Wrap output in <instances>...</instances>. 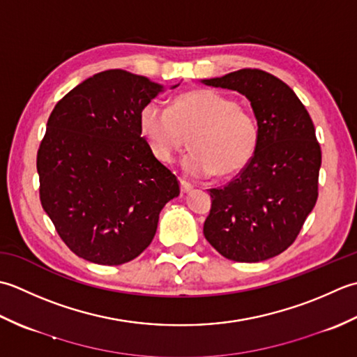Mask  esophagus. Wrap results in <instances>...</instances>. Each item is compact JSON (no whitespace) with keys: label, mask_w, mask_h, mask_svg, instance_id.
Wrapping results in <instances>:
<instances>
[{"label":"esophagus","mask_w":357,"mask_h":357,"mask_svg":"<svg viewBox=\"0 0 357 357\" xmlns=\"http://www.w3.org/2000/svg\"><path fill=\"white\" fill-rule=\"evenodd\" d=\"M180 189H181V192H189L192 189V185L189 183V181L180 178Z\"/></svg>","instance_id":"34e87169"}]
</instances>
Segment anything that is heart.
<instances>
[{
    "label": "heart",
    "instance_id": "heart-1",
    "mask_svg": "<svg viewBox=\"0 0 357 357\" xmlns=\"http://www.w3.org/2000/svg\"><path fill=\"white\" fill-rule=\"evenodd\" d=\"M138 126L163 163L174 162L189 135L192 151L181 166L192 177L234 176L251 162L259 143L256 117L236 100L205 89L176 97L169 109L149 101L138 115Z\"/></svg>",
    "mask_w": 357,
    "mask_h": 357
}]
</instances>
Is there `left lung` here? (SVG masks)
I'll return each instance as SVG.
<instances>
[{"label": "left lung", "instance_id": "left-lung-1", "mask_svg": "<svg viewBox=\"0 0 357 357\" xmlns=\"http://www.w3.org/2000/svg\"><path fill=\"white\" fill-rule=\"evenodd\" d=\"M203 84L250 100L259 125L251 162L227 186L209 189L203 234L223 257L261 261L285 251L317 200L321 146L294 91L260 69H240Z\"/></svg>", "mask_w": 357, "mask_h": 357}]
</instances>
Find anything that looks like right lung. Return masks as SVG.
<instances>
[{
    "label": "right lung",
    "instance_id": "obj_1",
    "mask_svg": "<svg viewBox=\"0 0 357 357\" xmlns=\"http://www.w3.org/2000/svg\"><path fill=\"white\" fill-rule=\"evenodd\" d=\"M162 91L146 77L111 69L75 86L50 114L36 155L40 200L78 257L121 265L140 256L160 211L180 194L138 126L142 107Z\"/></svg>",
    "mask_w": 357,
    "mask_h": 357
}]
</instances>
